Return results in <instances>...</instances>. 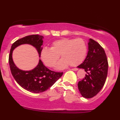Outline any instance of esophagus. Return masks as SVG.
I'll use <instances>...</instances> for the list:
<instances>
[{"mask_svg":"<svg viewBox=\"0 0 120 120\" xmlns=\"http://www.w3.org/2000/svg\"><path fill=\"white\" fill-rule=\"evenodd\" d=\"M72 71H76L78 70V69L77 68H74L72 69Z\"/></svg>","mask_w":120,"mask_h":120,"instance_id":"34e87169","label":"esophagus"}]
</instances>
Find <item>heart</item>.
I'll return each instance as SVG.
<instances>
[{"mask_svg": "<svg viewBox=\"0 0 120 120\" xmlns=\"http://www.w3.org/2000/svg\"><path fill=\"white\" fill-rule=\"evenodd\" d=\"M86 53V45L82 38H62L54 41L50 48H44L40 56L46 66L53 67L61 55L63 59L57 63L56 68L61 70L70 64L73 67L79 65L85 59Z\"/></svg>", "mask_w": 120, "mask_h": 120, "instance_id": "1", "label": "heart"}]
</instances>
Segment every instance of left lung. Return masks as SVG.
<instances>
[{
    "mask_svg": "<svg viewBox=\"0 0 120 120\" xmlns=\"http://www.w3.org/2000/svg\"><path fill=\"white\" fill-rule=\"evenodd\" d=\"M88 53L84 61L78 67L87 72L78 82V89L82 97L91 98L102 89L108 75V62L105 50L98 42L89 39Z\"/></svg>",
    "mask_w": 120,
    "mask_h": 120,
    "instance_id": "8db88e82",
    "label": "left lung"
}]
</instances>
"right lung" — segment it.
<instances>
[{"label": "right lung", "instance_id": "right-lung-1", "mask_svg": "<svg viewBox=\"0 0 120 120\" xmlns=\"http://www.w3.org/2000/svg\"><path fill=\"white\" fill-rule=\"evenodd\" d=\"M43 38V36L37 34L26 36L13 43L10 49L8 61L11 74L20 86L31 93H42L48 90L62 76L63 73L49 70L40 59L38 65L33 70H20L16 66L12 60V52L19 45L29 44L37 49L39 57H40L41 51L42 49Z\"/></svg>", "mask_w": 120, "mask_h": 120}]
</instances>
